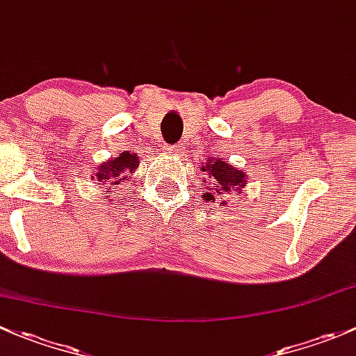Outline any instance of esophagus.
Wrapping results in <instances>:
<instances>
[{"label": "esophagus", "mask_w": 356, "mask_h": 356, "mask_svg": "<svg viewBox=\"0 0 356 356\" xmlns=\"http://www.w3.org/2000/svg\"><path fill=\"white\" fill-rule=\"evenodd\" d=\"M164 151H166V152H171V154H173V152H177V151H179V145H178V147H177V145H164Z\"/></svg>", "instance_id": "obj_1"}]
</instances>
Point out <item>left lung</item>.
I'll use <instances>...</instances> for the list:
<instances>
[{
  "label": "left lung",
  "instance_id": "left-lung-1",
  "mask_svg": "<svg viewBox=\"0 0 356 356\" xmlns=\"http://www.w3.org/2000/svg\"><path fill=\"white\" fill-rule=\"evenodd\" d=\"M247 185V175L221 157H207L202 163V200L225 205L226 197L241 193Z\"/></svg>",
  "mask_w": 356,
  "mask_h": 356
}]
</instances>
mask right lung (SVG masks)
<instances>
[{"mask_svg":"<svg viewBox=\"0 0 356 356\" xmlns=\"http://www.w3.org/2000/svg\"><path fill=\"white\" fill-rule=\"evenodd\" d=\"M138 156L137 154L130 152H122L115 159L108 161V163H102L97 168L96 173V181L101 183L102 186H118L124 185V183H130L135 177V170L138 168Z\"/></svg>","mask_w":356,"mask_h":356,"instance_id":"right-lung-1","label":"right lung"}]
</instances>
